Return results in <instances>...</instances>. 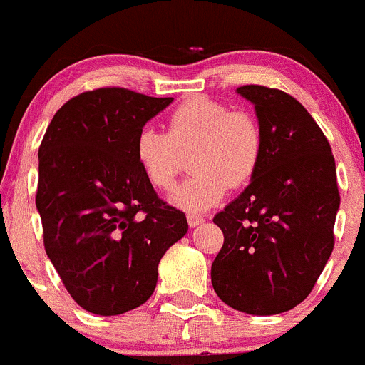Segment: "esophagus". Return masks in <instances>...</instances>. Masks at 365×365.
Here are the masks:
<instances>
[{
  "mask_svg": "<svg viewBox=\"0 0 365 365\" xmlns=\"http://www.w3.org/2000/svg\"><path fill=\"white\" fill-rule=\"evenodd\" d=\"M186 218H187V223H190V227H197V225H200V223L205 222L204 216L195 215V212H187Z\"/></svg>",
  "mask_w": 365,
  "mask_h": 365,
  "instance_id": "34e87169",
  "label": "esophagus"
}]
</instances>
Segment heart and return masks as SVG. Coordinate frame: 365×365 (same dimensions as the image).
<instances>
[{
  "label": "heart",
  "mask_w": 365,
  "mask_h": 365,
  "mask_svg": "<svg viewBox=\"0 0 365 365\" xmlns=\"http://www.w3.org/2000/svg\"><path fill=\"white\" fill-rule=\"evenodd\" d=\"M167 133L143 128L135 142L136 160L147 181L170 190L191 153L193 175L175 187L170 200L184 211H207L229 186L252 179L262 156V129L254 113L207 96L179 103L165 120Z\"/></svg>",
  "instance_id": "1"
}]
</instances>
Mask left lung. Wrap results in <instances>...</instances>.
<instances>
[{
  "label": "left lung",
  "mask_w": 365,
  "mask_h": 365,
  "mask_svg": "<svg viewBox=\"0 0 365 365\" xmlns=\"http://www.w3.org/2000/svg\"><path fill=\"white\" fill-rule=\"evenodd\" d=\"M237 93L255 104L262 156L243 193L212 218L223 247L211 282L232 309L272 316L316 286L334 250L341 195L330 143L293 96L262 85Z\"/></svg>",
  "instance_id": "8db88e82"
}]
</instances>
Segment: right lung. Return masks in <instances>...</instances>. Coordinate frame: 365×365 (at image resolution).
<instances>
[{"instance_id":"obj_1","label":"right lung","mask_w":365,"mask_h":365,"mask_svg":"<svg viewBox=\"0 0 365 365\" xmlns=\"http://www.w3.org/2000/svg\"><path fill=\"white\" fill-rule=\"evenodd\" d=\"M120 86L86 90L53 117L35 195L48 257L79 307L117 316L145 304L186 215L158 197L135 153L147 120L172 103Z\"/></svg>"}]
</instances>
